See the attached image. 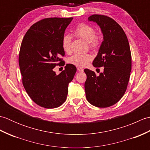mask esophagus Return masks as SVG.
Listing matches in <instances>:
<instances>
[{
	"label": "esophagus",
	"instance_id": "34e87169",
	"mask_svg": "<svg viewBox=\"0 0 150 150\" xmlns=\"http://www.w3.org/2000/svg\"><path fill=\"white\" fill-rule=\"evenodd\" d=\"M77 70H78L79 71H81V72H82V71H84L83 68H81V67H78V68H77Z\"/></svg>",
	"mask_w": 150,
	"mask_h": 150
}]
</instances>
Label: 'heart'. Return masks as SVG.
<instances>
[{"instance_id": "heart-1", "label": "heart", "mask_w": 150, "mask_h": 150, "mask_svg": "<svg viewBox=\"0 0 150 150\" xmlns=\"http://www.w3.org/2000/svg\"><path fill=\"white\" fill-rule=\"evenodd\" d=\"M75 35L84 40L89 43L90 48L97 50L100 46L101 37L95 34L94 28L90 25L82 23L78 25L74 32ZM62 47L66 53L71 52V38L69 35H64L62 39ZM91 56L89 54H75L68 59L71 64L79 67H84L91 61Z\"/></svg>"}]
</instances>
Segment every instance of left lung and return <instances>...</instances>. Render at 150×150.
Segmentation results:
<instances>
[{"label":"left lung","instance_id":"left-lung-1","mask_svg":"<svg viewBox=\"0 0 150 150\" xmlns=\"http://www.w3.org/2000/svg\"><path fill=\"white\" fill-rule=\"evenodd\" d=\"M88 21L100 26L104 40L93 62L95 68L104 67L97 76L85 69L86 97L91 104L107 108L119 102L126 92L132 69V55L126 33L120 25L108 16L93 15Z\"/></svg>","mask_w":150,"mask_h":150}]
</instances>
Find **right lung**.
Segmentation results:
<instances>
[{
  "mask_svg": "<svg viewBox=\"0 0 150 150\" xmlns=\"http://www.w3.org/2000/svg\"><path fill=\"white\" fill-rule=\"evenodd\" d=\"M73 18H46L33 24L22 39L18 64L22 84L35 103L51 109L59 107L66 100L68 84L77 71L68 64L56 75L53 69L64 66L62 39Z\"/></svg>",
  "mask_w": 150,
  "mask_h": 150,
  "instance_id": "add662e5",
  "label": "right lung"
}]
</instances>
